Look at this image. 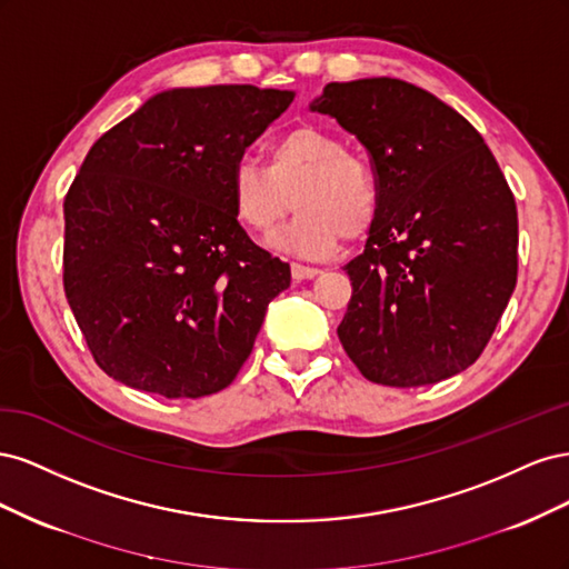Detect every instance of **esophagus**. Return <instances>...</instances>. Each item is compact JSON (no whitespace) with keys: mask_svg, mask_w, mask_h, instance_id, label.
I'll use <instances>...</instances> for the list:
<instances>
[{"mask_svg":"<svg viewBox=\"0 0 569 569\" xmlns=\"http://www.w3.org/2000/svg\"><path fill=\"white\" fill-rule=\"evenodd\" d=\"M320 272V268L303 266V263H291V278L295 280H311Z\"/></svg>","mask_w":569,"mask_h":569,"instance_id":"34e87169","label":"esophagus"}]
</instances>
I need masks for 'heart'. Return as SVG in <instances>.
Returning <instances> with one entry per match:
<instances>
[{"mask_svg": "<svg viewBox=\"0 0 569 569\" xmlns=\"http://www.w3.org/2000/svg\"><path fill=\"white\" fill-rule=\"evenodd\" d=\"M268 166L239 159L230 170L234 216L253 232H268L287 216L295 199L297 216L270 237V247L301 256H330L341 237H363L380 213V182L372 166L347 149L337 134L301 126L268 147Z\"/></svg>", "mask_w": 569, "mask_h": 569, "instance_id": "obj_1", "label": "heart"}]
</instances>
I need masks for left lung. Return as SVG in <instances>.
Here are the masks:
<instances>
[{
    "mask_svg": "<svg viewBox=\"0 0 569 569\" xmlns=\"http://www.w3.org/2000/svg\"><path fill=\"white\" fill-rule=\"evenodd\" d=\"M311 111L358 137L380 182L366 251L343 266V351L385 387L470 368L518 282V209L493 153L456 109L396 78L330 82Z\"/></svg>",
    "mask_w": 569,
    "mask_h": 569,
    "instance_id": "left-lung-1",
    "label": "left lung"
}]
</instances>
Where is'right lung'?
<instances>
[{
    "instance_id": "right-lung-1",
    "label": "right lung",
    "mask_w": 569,
    "mask_h": 569,
    "mask_svg": "<svg viewBox=\"0 0 569 569\" xmlns=\"http://www.w3.org/2000/svg\"><path fill=\"white\" fill-rule=\"evenodd\" d=\"M291 101L253 84L166 90L92 144L63 201V289L113 380L199 399L244 366L291 272L239 226L228 180Z\"/></svg>"
}]
</instances>
